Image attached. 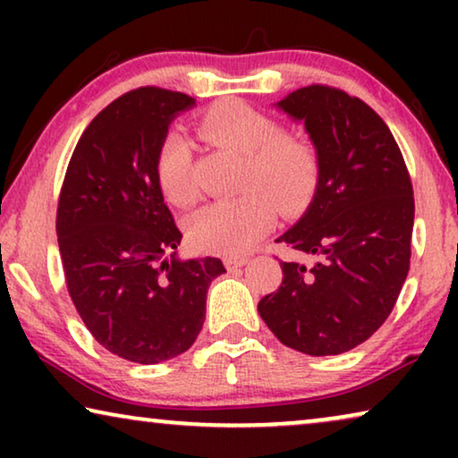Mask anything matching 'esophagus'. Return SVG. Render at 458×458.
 <instances>
[{
    "instance_id": "1",
    "label": "esophagus",
    "mask_w": 458,
    "mask_h": 458,
    "mask_svg": "<svg viewBox=\"0 0 458 458\" xmlns=\"http://www.w3.org/2000/svg\"><path fill=\"white\" fill-rule=\"evenodd\" d=\"M248 256H227V259H225V267H227L229 271H237V268L248 265Z\"/></svg>"
}]
</instances>
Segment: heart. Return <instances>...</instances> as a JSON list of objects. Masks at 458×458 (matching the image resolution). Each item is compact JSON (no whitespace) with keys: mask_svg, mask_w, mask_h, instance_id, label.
<instances>
[{"mask_svg":"<svg viewBox=\"0 0 458 458\" xmlns=\"http://www.w3.org/2000/svg\"><path fill=\"white\" fill-rule=\"evenodd\" d=\"M198 135L243 156V191L216 199L190 218V240L202 250L240 254L271 227L275 208H293L310 196L318 177L317 149L302 137L281 133L273 116L243 102H221L199 118ZM154 173L160 191L174 206L196 198L191 183V148L181 135H166L158 146Z\"/></svg>","mask_w":458,"mask_h":458,"instance_id":"heart-1","label":"heart"}]
</instances>
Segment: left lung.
<instances>
[{
    "label": "left lung",
    "mask_w": 458,
    "mask_h": 458,
    "mask_svg": "<svg viewBox=\"0 0 458 458\" xmlns=\"http://www.w3.org/2000/svg\"><path fill=\"white\" fill-rule=\"evenodd\" d=\"M304 121L318 156L315 198L277 242L315 265L281 262L259 312L281 344L310 356L348 352L377 331L409 275L415 198L392 131L362 99L309 85L277 102Z\"/></svg>",
    "instance_id": "1"
}]
</instances>
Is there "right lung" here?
<instances>
[{
    "label": "right lung",
    "mask_w": 458,
    "mask_h": 458,
    "mask_svg": "<svg viewBox=\"0 0 458 458\" xmlns=\"http://www.w3.org/2000/svg\"><path fill=\"white\" fill-rule=\"evenodd\" d=\"M193 104L160 87L116 98L83 131L60 190L55 233L74 309L108 352L140 365L191 348L225 273L210 256L177 259L183 235L154 173L168 124Z\"/></svg>",
    "instance_id": "1"
}]
</instances>
